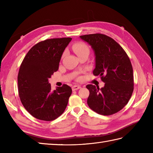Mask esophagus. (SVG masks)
Listing matches in <instances>:
<instances>
[{"label":"esophagus","instance_id":"esophagus-1","mask_svg":"<svg viewBox=\"0 0 153 153\" xmlns=\"http://www.w3.org/2000/svg\"><path fill=\"white\" fill-rule=\"evenodd\" d=\"M81 88V87L79 85H74L72 87H71V89H72V91H76L77 89H79Z\"/></svg>","mask_w":153,"mask_h":153}]
</instances>
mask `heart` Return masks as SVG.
I'll return each instance as SVG.
<instances>
[{
	"label": "heart",
	"instance_id": "1",
	"mask_svg": "<svg viewBox=\"0 0 153 153\" xmlns=\"http://www.w3.org/2000/svg\"><path fill=\"white\" fill-rule=\"evenodd\" d=\"M73 49L76 52L77 56L83 53H85V52L89 51L88 46L83 42H77V43H75L73 45Z\"/></svg>",
	"mask_w": 153,
	"mask_h": 153
}]
</instances>
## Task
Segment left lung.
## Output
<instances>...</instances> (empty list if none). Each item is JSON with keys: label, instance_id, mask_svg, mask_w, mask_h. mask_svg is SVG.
Here are the masks:
<instances>
[{"label": "left lung", "instance_id": "obj_1", "mask_svg": "<svg viewBox=\"0 0 153 153\" xmlns=\"http://www.w3.org/2000/svg\"><path fill=\"white\" fill-rule=\"evenodd\" d=\"M91 46L95 56L94 76H99L105 86L99 89L92 84L87 105L93 111L109 116L121 110L134 91V75L130 60L123 48L112 38L101 33L80 36Z\"/></svg>", "mask_w": 153, "mask_h": 153}]
</instances>
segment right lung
Wrapping results in <instances>:
<instances>
[{
	"mask_svg": "<svg viewBox=\"0 0 153 153\" xmlns=\"http://www.w3.org/2000/svg\"><path fill=\"white\" fill-rule=\"evenodd\" d=\"M70 37L50 39L35 45L25 55L18 76V93L23 106L35 118L56 119L66 109L72 92L66 84L52 91L48 79L58 70Z\"/></svg>",
	"mask_w": 153,
	"mask_h": 153,
	"instance_id": "1",
	"label": "right lung"
}]
</instances>
